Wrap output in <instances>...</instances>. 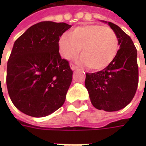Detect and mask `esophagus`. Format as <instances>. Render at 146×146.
Returning a JSON list of instances; mask_svg holds the SVG:
<instances>
[{
  "label": "esophagus",
  "mask_w": 146,
  "mask_h": 146,
  "mask_svg": "<svg viewBox=\"0 0 146 146\" xmlns=\"http://www.w3.org/2000/svg\"><path fill=\"white\" fill-rule=\"evenodd\" d=\"M70 69H71L72 70H76L78 69V67L76 66H75V65H73V64H70Z\"/></svg>",
  "instance_id": "1"
}]
</instances>
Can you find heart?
Wrapping results in <instances>:
<instances>
[{"label": "heart", "instance_id": "heart-1", "mask_svg": "<svg viewBox=\"0 0 146 146\" xmlns=\"http://www.w3.org/2000/svg\"><path fill=\"white\" fill-rule=\"evenodd\" d=\"M61 57L70 59L79 53V61L92 71H101L113 63L118 52V38L109 27L86 24L74 28L70 35L62 33L58 40Z\"/></svg>", "mask_w": 146, "mask_h": 146}]
</instances>
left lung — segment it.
Wrapping results in <instances>:
<instances>
[{"instance_id": "obj_1", "label": "left lung", "mask_w": 146, "mask_h": 146, "mask_svg": "<svg viewBox=\"0 0 146 146\" xmlns=\"http://www.w3.org/2000/svg\"><path fill=\"white\" fill-rule=\"evenodd\" d=\"M107 23L118 38V50L113 63L105 70L87 73L85 87L94 107L106 112L127 106L135 95L138 84L137 49L131 38L116 24Z\"/></svg>"}]
</instances>
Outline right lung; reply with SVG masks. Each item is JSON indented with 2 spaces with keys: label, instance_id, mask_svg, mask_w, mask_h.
<instances>
[{
  "label": "right lung",
  "instance_id": "add662e5",
  "mask_svg": "<svg viewBox=\"0 0 146 146\" xmlns=\"http://www.w3.org/2000/svg\"><path fill=\"white\" fill-rule=\"evenodd\" d=\"M71 25L50 21L30 27L15 41L7 66L9 97L28 116L43 117L64 104L73 71L58 49Z\"/></svg>",
  "mask_w": 146,
  "mask_h": 146
}]
</instances>
